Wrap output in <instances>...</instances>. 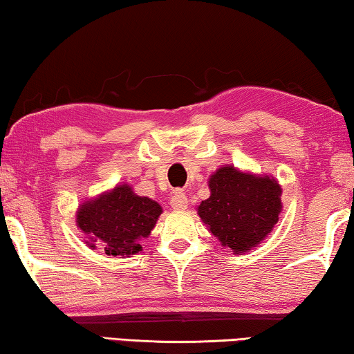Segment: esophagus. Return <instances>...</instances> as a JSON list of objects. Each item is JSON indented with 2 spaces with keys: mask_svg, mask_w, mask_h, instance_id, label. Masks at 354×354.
<instances>
[{
  "mask_svg": "<svg viewBox=\"0 0 354 354\" xmlns=\"http://www.w3.org/2000/svg\"><path fill=\"white\" fill-rule=\"evenodd\" d=\"M171 206L174 207V209H187L188 206V198H187V193L183 190H176L174 192V195L171 198Z\"/></svg>",
  "mask_w": 354,
  "mask_h": 354,
  "instance_id": "obj_1",
  "label": "esophagus"
}]
</instances>
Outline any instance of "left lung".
Returning a JSON list of instances; mask_svg holds the SVG:
<instances>
[{"label": "left lung", "instance_id": "obj_1", "mask_svg": "<svg viewBox=\"0 0 354 354\" xmlns=\"http://www.w3.org/2000/svg\"><path fill=\"white\" fill-rule=\"evenodd\" d=\"M211 196L198 214L211 234L234 253H245L270 234L282 211L280 185L274 178L254 177L227 166L209 178Z\"/></svg>", "mask_w": 354, "mask_h": 354}]
</instances>
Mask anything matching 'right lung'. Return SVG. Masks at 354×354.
<instances>
[{
    "label": "right lung",
    "mask_w": 354,
    "mask_h": 354,
    "mask_svg": "<svg viewBox=\"0 0 354 354\" xmlns=\"http://www.w3.org/2000/svg\"><path fill=\"white\" fill-rule=\"evenodd\" d=\"M161 212L156 201L137 196L129 185H119L108 195L82 205L77 225L91 241H103L106 254L129 256L142 250L140 241L151 234Z\"/></svg>",
    "instance_id": "1"
}]
</instances>
